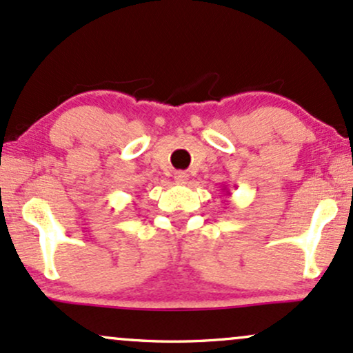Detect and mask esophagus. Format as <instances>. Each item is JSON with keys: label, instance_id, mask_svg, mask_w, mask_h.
<instances>
[{"label": "esophagus", "instance_id": "1", "mask_svg": "<svg viewBox=\"0 0 353 353\" xmlns=\"http://www.w3.org/2000/svg\"><path fill=\"white\" fill-rule=\"evenodd\" d=\"M188 177H189V174L185 171H176V172H174V181H176L177 184H185Z\"/></svg>", "mask_w": 353, "mask_h": 353}]
</instances>
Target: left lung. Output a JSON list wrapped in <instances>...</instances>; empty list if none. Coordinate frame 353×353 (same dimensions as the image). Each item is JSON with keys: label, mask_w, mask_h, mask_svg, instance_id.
<instances>
[{"label": "left lung", "mask_w": 353, "mask_h": 353, "mask_svg": "<svg viewBox=\"0 0 353 353\" xmlns=\"http://www.w3.org/2000/svg\"><path fill=\"white\" fill-rule=\"evenodd\" d=\"M222 190H223V192H225V194H227V195H230V192H228V189H227V188H223Z\"/></svg>", "instance_id": "8db88e82"}]
</instances>
